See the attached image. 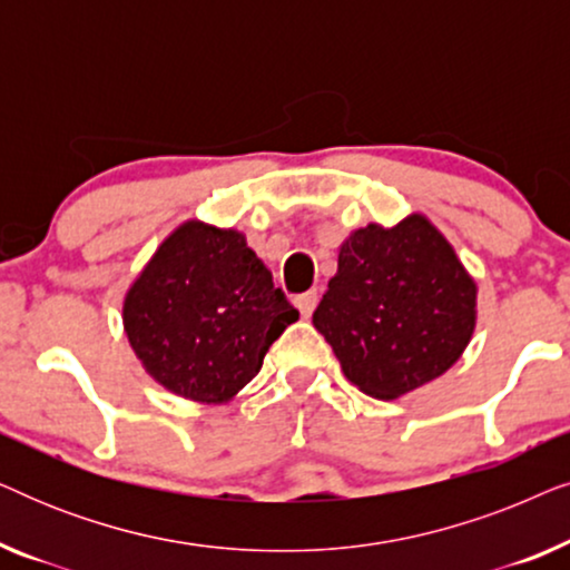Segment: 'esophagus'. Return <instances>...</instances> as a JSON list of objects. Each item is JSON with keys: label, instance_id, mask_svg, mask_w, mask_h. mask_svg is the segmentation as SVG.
<instances>
[{"label": "esophagus", "instance_id": "34e87169", "mask_svg": "<svg viewBox=\"0 0 570 570\" xmlns=\"http://www.w3.org/2000/svg\"><path fill=\"white\" fill-rule=\"evenodd\" d=\"M316 303H318V293L316 291H308V293H301L298 298H295V308L301 311V316L308 318L311 314H314Z\"/></svg>", "mask_w": 570, "mask_h": 570}]
</instances>
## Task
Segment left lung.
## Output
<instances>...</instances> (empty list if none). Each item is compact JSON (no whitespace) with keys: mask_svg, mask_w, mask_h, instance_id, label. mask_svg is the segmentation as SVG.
<instances>
[{"mask_svg":"<svg viewBox=\"0 0 570 570\" xmlns=\"http://www.w3.org/2000/svg\"><path fill=\"white\" fill-rule=\"evenodd\" d=\"M478 285L423 215L371 223L340 246L337 275L314 311L347 381L396 400L439 379L474 332Z\"/></svg>","mask_w":570,"mask_h":570,"instance_id":"left-lung-1","label":"left lung"}]
</instances>
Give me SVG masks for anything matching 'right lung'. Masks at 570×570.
<instances>
[{
	"instance_id": "right-lung-1",
	"label": "right lung",
	"mask_w": 570,
	"mask_h": 570,
	"mask_svg": "<svg viewBox=\"0 0 570 570\" xmlns=\"http://www.w3.org/2000/svg\"><path fill=\"white\" fill-rule=\"evenodd\" d=\"M298 311L244 233L189 220L163 240L124 298L145 371L184 400L220 404L256 373Z\"/></svg>"
}]
</instances>
